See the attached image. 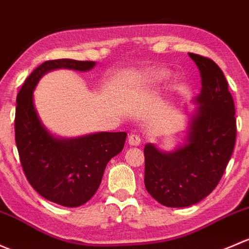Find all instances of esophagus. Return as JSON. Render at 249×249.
Instances as JSON below:
<instances>
[{"instance_id":"esophagus-1","label":"esophagus","mask_w":249,"mask_h":249,"mask_svg":"<svg viewBox=\"0 0 249 249\" xmlns=\"http://www.w3.org/2000/svg\"><path fill=\"white\" fill-rule=\"evenodd\" d=\"M140 142H142V138L138 134H130L129 137H128V143H129L130 146H138L140 145Z\"/></svg>"}]
</instances>
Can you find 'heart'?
Returning a JSON list of instances; mask_svg holds the SVG:
<instances>
[{
    "label": "heart",
    "instance_id": "obj_1",
    "mask_svg": "<svg viewBox=\"0 0 249 249\" xmlns=\"http://www.w3.org/2000/svg\"><path fill=\"white\" fill-rule=\"evenodd\" d=\"M166 74L163 73V71H160V73H153V74H147V75L143 76V80L147 81V83H158L162 79L165 78Z\"/></svg>",
    "mask_w": 249,
    "mask_h": 249
}]
</instances>
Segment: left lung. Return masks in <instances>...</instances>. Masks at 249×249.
<instances>
[{
  "mask_svg": "<svg viewBox=\"0 0 249 249\" xmlns=\"http://www.w3.org/2000/svg\"><path fill=\"white\" fill-rule=\"evenodd\" d=\"M198 66L201 91L187 143L164 153L152 143L143 148L145 187L168 207H186L206 198L217 187L236 142L235 104L227 79L211 58L188 53Z\"/></svg>",
  "mask_w": 249,
  "mask_h": 249,
  "instance_id": "left-lung-1",
  "label": "left lung"
}]
</instances>
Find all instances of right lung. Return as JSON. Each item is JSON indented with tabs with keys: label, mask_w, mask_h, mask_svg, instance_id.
I'll return each mask as SVG.
<instances>
[{
	"label": "right lung",
	"mask_w": 249,
	"mask_h": 249,
	"mask_svg": "<svg viewBox=\"0 0 249 249\" xmlns=\"http://www.w3.org/2000/svg\"><path fill=\"white\" fill-rule=\"evenodd\" d=\"M93 66V61H45L27 76L17 97L15 142L25 176L43 198L66 207L80 206L93 196L107 162L124 150L127 133L104 132L75 139H55L38 119L33 89L49 71H89Z\"/></svg>",
	"instance_id": "obj_1"
}]
</instances>
